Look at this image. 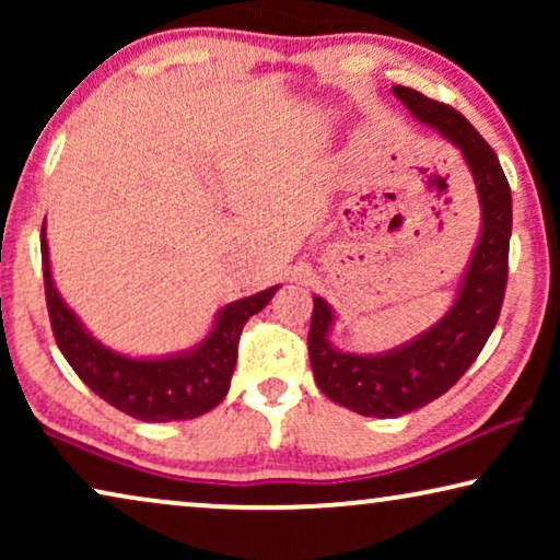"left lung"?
<instances>
[{
  "mask_svg": "<svg viewBox=\"0 0 560 560\" xmlns=\"http://www.w3.org/2000/svg\"><path fill=\"white\" fill-rule=\"evenodd\" d=\"M395 96L462 150L481 201V236L454 308L418 339L387 354L362 357L334 349L326 339L334 313L324 298H313V377L326 397L366 418H397L423 408L464 377L494 331L510 270L512 196L494 150L454 106L408 86H395Z\"/></svg>",
  "mask_w": 560,
  "mask_h": 560,
  "instance_id": "left-lung-1",
  "label": "left lung"
}]
</instances>
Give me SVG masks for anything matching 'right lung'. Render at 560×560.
Wrapping results in <instances>:
<instances>
[{
	"label": "right lung",
	"instance_id": "right-lung-1",
	"mask_svg": "<svg viewBox=\"0 0 560 560\" xmlns=\"http://www.w3.org/2000/svg\"><path fill=\"white\" fill-rule=\"evenodd\" d=\"M45 303L56 336L73 372L94 389V393L129 418L144 423H171L190 420L217 408L229 393L236 366V343L247 320L265 308L278 293V288L242 298L219 313L217 326L201 347L190 354L171 359H127L114 354L91 339L79 318L60 301L52 285L48 242H45V221L40 234Z\"/></svg>",
	"mask_w": 560,
	"mask_h": 560
}]
</instances>
